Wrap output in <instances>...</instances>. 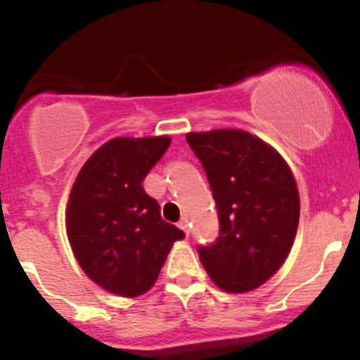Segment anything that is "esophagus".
<instances>
[{
    "label": "esophagus",
    "mask_w": 360,
    "mask_h": 360,
    "mask_svg": "<svg viewBox=\"0 0 360 360\" xmlns=\"http://www.w3.org/2000/svg\"><path fill=\"white\" fill-rule=\"evenodd\" d=\"M179 228H181V230H183L186 235L190 233V223H188L186 217H183V219L179 221Z\"/></svg>",
    "instance_id": "obj_1"
}]
</instances>
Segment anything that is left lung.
<instances>
[{"label":"left lung","instance_id":"left-lung-1","mask_svg":"<svg viewBox=\"0 0 360 360\" xmlns=\"http://www.w3.org/2000/svg\"><path fill=\"white\" fill-rule=\"evenodd\" d=\"M219 216V237L198 256L224 292L257 289L288 259L300 223L297 184L282 155L240 129L188 132Z\"/></svg>","mask_w":360,"mask_h":360}]
</instances>
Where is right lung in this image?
Returning <instances> with one entry per match:
<instances>
[{"mask_svg": "<svg viewBox=\"0 0 360 360\" xmlns=\"http://www.w3.org/2000/svg\"><path fill=\"white\" fill-rule=\"evenodd\" d=\"M169 136L115 137L83 163L69 193L66 231L76 261L104 291L148 292L184 233L160 216L143 181L170 146Z\"/></svg>", "mask_w": 360, "mask_h": 360, "instance_id": "right-lung-1", "label": "right lung"}]
</instances>
